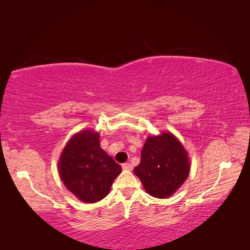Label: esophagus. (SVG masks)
<instances>
[{
	"label": "esophagus",
	"mask_w": 250,
	"mask_h": 250,
	"mask_svg": "<svg viewBox=\"0 0 250 250\" xmlns=\"http://www.w3.org/2000/svg\"><path fill=\"white\" fill-rule=\"evenodd\" d=\"M122 168H124L125 171H130L131 168H132V167H131V164H129V163H125V164H122Z\"/></svg>",
	"instance_id": "34e87169"
}]
</instances>
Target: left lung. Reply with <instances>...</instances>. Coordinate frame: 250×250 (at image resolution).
Returning a JSON list of instances; mask_svg holds the SVG:
<instances>
[{
    "instance_id": "obj_1",
    "label": "left lung",
    "mask_w": 250,
    "mask_h": 250,
    "mask_svg": "<svg viewBox=\"0 0 250 250\" xmlns=\"http://www.w3.org/2000/svg\"><path fill=\"white\" fill-rule=\"evenodd\" d=\"M188 152L170 132L146 139L134 173L151 196L167 198L176 192L189 173Z\"/></svg>"
}]
</instances>
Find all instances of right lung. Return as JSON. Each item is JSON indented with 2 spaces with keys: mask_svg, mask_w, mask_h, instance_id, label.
Instances as JSON below:
<instances>
[{
  "mask_svg": "<svg viewBox=\"0 0 250 250\" xmlns=\"http://www.w3.org/2000/svg\"><path fill=\"white\" fill-rule=\"evenodd\" d=\"M99 133L90 129L76 133L58 161L59 175L69 191L84 203L103 200L121 167L100 147Z\"/></svg>",
  "mask_w": 250,
  "mask_h": 250,
  "instance_id": "1",
  "label": "right lung"
}]
</instances>
